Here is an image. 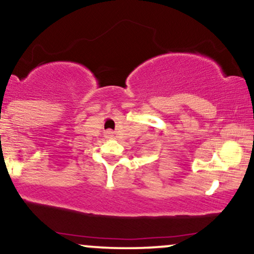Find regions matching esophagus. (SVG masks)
Wrapping results in <instances>:
<instances>
[{
    "label": "esophagus",
    "instance_id": "34e87169",
    "mask_svg": "<svg viewBox=\"0 0 254 254\" xmlns=\"http://www.w3.org/2000/svg\"><path fill=\"white\" fill-rule=\"evenodd\" d=\"M111 133H112V132H111V131H109V135H111Z\"/></svg>",
    "mask_w": 254,
    "mask_h": 254
}]
</instances>
